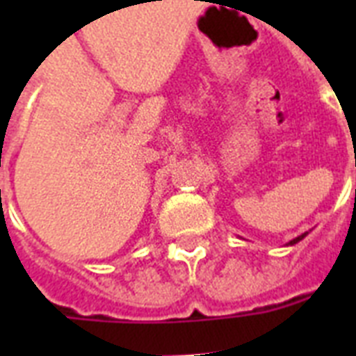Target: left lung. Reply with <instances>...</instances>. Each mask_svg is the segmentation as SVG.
Listing matches in <instances>:
<instances>
[{
	"instance_id": "8db88e82",
	"label": "left lung",
	"mask_w": 356,
	"mask_h": 356,
	"mask_svg": "<svg viewBox=\"0 0 356 356\" xmlns=\"http://www.w3.org/2000/svg\"><path fill=\"white\" fill-rule=\"evenodd\" d=\"M307 234H309V233H303V234H299L298 238H293V240H290V242H288V245H293V243H298L299 240H303V238L307 236Z\"/></svg>"
}]
</instances>
